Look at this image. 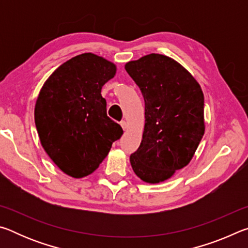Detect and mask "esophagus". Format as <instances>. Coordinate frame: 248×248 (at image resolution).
I'll return each instance as SVG.
<instances>
[{
  "instance_id": "1",
  "label": "esophagus",
  "mask_w": 248,
  "mask_h": 248,
  "mask_svg": "<svg viewBox=\"0 0 248 248\" xmlns=\"http://www.w3.org/2000/svg\"><path fill=\"white\" fill-rule=\"evenodd\" d=\"M120 125H121V127H123V129L124 130V131H125V130H127V129H128V124H127V123H125V121H124V120H123V121H121V123H120Z\"/></svg>"
}]
</instances>
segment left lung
Returning <instances> with one entry per match:
<instances>
[{
	"label": "left lung",
	"mask_w": 248,
	"mask_h": 248,
	"mask_svg": "<svg viewBox=\"0 0 248 248\" xmlns=\"http://www.w3.org/2000/svg\"><path fill=\"white\" fill-rule=\"evenodd\" d=\"M124 69L145 104L143 137L130 163L143 182H164L190 162L202 139L203 93L187 70L163 54L130 61Z\"/></svg>",
	"instance_id": "1"
}]
</instances>
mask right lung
Returning a JSON list of instances; mask_svg holds the SVG:
<instances>
[{
  "label": "right lung",
  "mask_w": 248,
  "mask_h": 248,
  "mask_svg": "<svg viewBox=\"0 0 248 248\" xmlns=\"http://www.w3.org/2000/svg\"><path fill=\"white\" fill-rule=\"evenodd\" d=\"M116 65L83 53L59 66L44 84L35 106L41 145L59 169L74 178L93 173L123 128L107 116L102 87Z\"/></svg>",
  "instance_id": "right-lung-1"
}]
</instances>
